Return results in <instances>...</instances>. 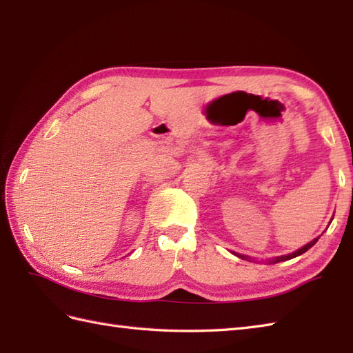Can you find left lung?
I'll use <instances>...</instances> for the list:
<instances>
[{
	"label": "left lung",
	"instance_id": "1",
	"mask_svg": "<svg viewBox=\"0 0 353 353\" xmlns=\"http://www.w3.org/2000/svg\"><path fill=\"white\" fill-rule=\"evenodd\" d=\"M319 241V238H316V239H312L311 243H308L306 245H303L302 249H299V250H296V252H292V253H290V254H283V256H277V258H273V259H268V262L270 264H276V262H281V261H288V259H292V258H296V256H299V254H302V253H305L306 250H310L311 247L316 244ZM234 254H236L238 258H241V259H250V258H247V256H244V254H238V253H234Z\"/></svg>",
	"mask_w": 353,
	"mask_h": 353
}]
</instances>
